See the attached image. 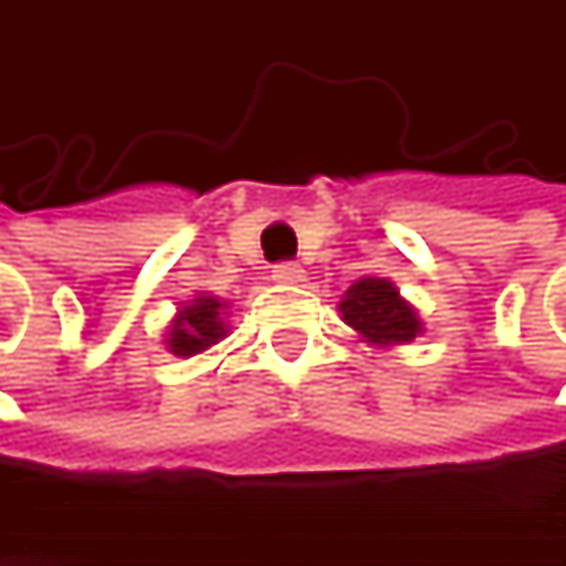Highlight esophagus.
<instances>
[{"instance_id": "1", "label": "esophagus", "mask_w": 566, "mask_h": 566, "mask_svg": "<svg viewBox=\"0 0 566 566\" xmlns=\"http://www.w3.org/2000/svg\"><path fill=\"white\" fill-rule=\"evenodd\" d=\"M272 279L282 284H297L304 282V269L294 265V262H282V265H275V275Z\"/></svg>"}]
</instances>
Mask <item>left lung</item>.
I'll return each mask as SVG.
<instances>
[{"mask_svg": "<svg viewBox=\"0 0 566 566\" xmlns=\"http://www.w3.org/2000/svg\"><path fill=\"white\" fill-rule=\"evenodd\" d=\"M344 324H350L370 347H396L422 334L416 307L399 294L390 279H360L340 297Z\"/></svg>", "mask_w": 566, "mask_h": 566, "instance_id": "obj_1", "label": "left lung"}]
</instances>
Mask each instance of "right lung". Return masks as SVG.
I'll return each instance as SVG.
<instances>
[{
    "instance_id": "right-lung-1",
    "label": "right lung",
    "mask_w": 566,
    "mask_h": 566,
    "mask_svg": "<svg viewBox=\"0 0 566 566\" xmlns=\"http://www.w3.org/2000/svg\"><path fill=\"white\" fill-rule=\"evenodd\" d=\"M226 301L216 294L199 291L192 301L179 304L176 317L170 321L167 331V350L176 357H196L202 350H209L212 344H219L229 334L226 324Z\"/></svg>"
}]
</instances>
